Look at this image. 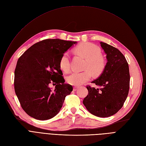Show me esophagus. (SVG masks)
Segmentation results:
<instances>
[{"label": "esophagus", "mask_w": 146, "mask_h": 146, "mask_svg": "<svg viewBox=\"0 0 146 146\" xmlns=\"http://www.w3.org/2000/svg\"><path fill=\"white\" fill-rule=\"evenodd\" d=\"M78 88V87H74V89H73V90L74 91H76V90H77V89Z\"/></svg>", "instance_id": "esophagus-1"}]
</instances>
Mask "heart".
<instances>
[{"instance_id":"heart-1","label":"heart","mask_w":146,"mask_h":146,"mask_svg":"<svg viewBox=\"0 0 146 146\" xmlns=\"http://www.w3.org/2000/svg\"><path fill=\"white\" fill-rule=\"evenodd\" d=\"M74 51L86 59L84 67L88 69L83 72H72L66 77V81L71 85L79 86L91 78L92 74L90 70L94 75L101 74L105 68V61L102 56L101 48L92 43H81L75 48ZM59 66L64 72L69 70L70 60L68 53L65 52L62 54L59 60Z\"/></svg>"}]
</instances>
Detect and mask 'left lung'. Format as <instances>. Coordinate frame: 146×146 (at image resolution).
<instances>
[{
    "label": "left lung",
    "instance_id": "obj_1",
    "mask_svg": "<svg viewBox=\"0 0 146 146\" xmlns=\"http://www.w3.org/2000/svg\"><path fill=\"white\" fill-rule=\"evenodd\" d=\"M108 62L103 73L92 83L100 87L87 86L88 93L83 104L92 114L105 117L112 116L122 108L129 92L130 75L128 62L117 48L100 42Z\"/></svg>",
    "mask_w": 146,
    "mask_h": 146
}]
</instances>
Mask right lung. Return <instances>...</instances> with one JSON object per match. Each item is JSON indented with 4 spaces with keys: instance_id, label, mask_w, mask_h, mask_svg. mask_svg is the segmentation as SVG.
<instances>
[{
    "instance_id": "add662e5",
    "label": "right lung",
    "mask_w": 146,
    "mask_h": 146,
    "mask_svg": "<svg viewBox=\"0 0 146 146\" xmlns=\"http://www.w3.org/2000/svg\"><path fill=\"white\" fill-rule=\"evenodd\" d=\"M76 41L46 39L31 46L19 57L15 69L14 88L23 109L38 120L56 116L65 97L72 91L65 84L59 60ZM56 85L53 91L49 87Z\"/></svg>"
}]
</instances>
